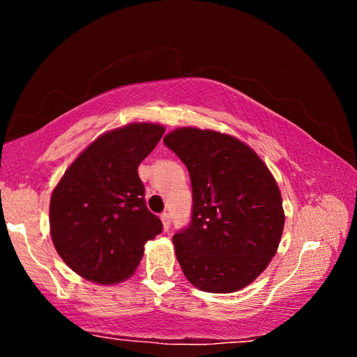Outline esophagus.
<instances>
[{"instance_id": "1", "label": "esophagus", "mask_w": 357, "mask_h": 357, "mask_svg": "<svg viewBox=\"0 0 357 357\" xmlns=\"http://www.w3.org/2000/svg\"><path fill=\"white\" fill-rule=\"evenodd\" d=\"M160 219H162V223H164V229L167 231V229H170V225H172V217H170V214L168 213H164L160 215Z\"/></svg>"}]
</instances>
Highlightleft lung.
Instances as JSON below:
<instances>
[{"label": "left lung", "mask_w": 357, "mask_h": 357, "mask_svg": "<svg viewBox=\"0 0 357 357\" xmlns=\"http://www.w3.org/2000/svg\"><path fill=\"white\" fill-rule=\"evenodd\" d=\"M164 143L192 184L190 223L173 236L181 269L203 291H238L279 247L285 223L279 185L255 151L231 135L181 128Z\"/></svg>", "instance_id": "1"}]
</instances>
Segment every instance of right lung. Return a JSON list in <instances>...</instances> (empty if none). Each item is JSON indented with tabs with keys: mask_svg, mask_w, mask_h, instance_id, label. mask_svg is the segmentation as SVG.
Wrapping results in <instances>:
<instances>
[{
	"mask_svg": "<svg viewBox=\"0 0 357 357\" xmlns=\"http://www.w3.org/2000/svg\"><path fill=\"white\" fill-rule=\"evenodd\" d=\"M164 132L151 123L107 132L72 162L53 190L52 241L63 261L86 280L112 285L128 279L146 241L162 233L137 170Z\"/></svg>",
	"mask_w": 357,
	"mask_h": 357,
	"instance_id": "1",
	"label": "right lung"
}]
</instances>
